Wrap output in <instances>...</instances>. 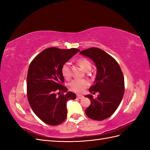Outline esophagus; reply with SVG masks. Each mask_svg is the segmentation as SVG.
<instances>
[{"mask_svg":"<svg viewBox=\"0 0 150 150\" xmlns=\"http://www.w3.org/2000/svg\"><path fill=\"white\" fill-rule=\"evenodd\" d=\"M83 97H84L83 95H77V98H79V99H81V98H82Z\"/></svg>","mask_w":150,"mask_h":150,"instance_id":"1","label":"esophagus"}]
</instances>
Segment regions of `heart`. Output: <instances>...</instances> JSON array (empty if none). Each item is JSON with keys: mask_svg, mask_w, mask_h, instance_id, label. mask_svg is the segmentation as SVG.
I'll return each mask as SVG.
<instances>
[{"mask_svg": "<svg viewBox=\"0 0 150 150\" xmlns=\"http://www.w3.org/2000/svg\"><path fill=\"white\" fill-rule=\"evenodd\" d=\"M79 64L81 68L86 71L88 68H91V63L88 60L82 58L79 60ZM62 74L64 78L68 80L71 77V70H70V62H66L64 64L61 69ZM90 83L85 79H74L68 84L69 90L75 93H81L84 91Z\"/></svg>", "mask_w": 150, "mask_h": 150, "instance_id": "b5f03b06", "label": "heart"}]
</instances>
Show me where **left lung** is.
Listing matches in <instances>:
<instances>
[{"label": "left lung", "instance_id": "1", "mask_svg": "<svg viewBox=\"0 0 150 150\" xmlns=\"http://www.w3.org/2000/svg\"><path fill=\"white\" fill-rule=\"evenodd\" d=\"M80 54L91 59L96 66L94 85L89 91L99 93L96 98L91 95L85 96L91 101L86 114L91 119L104 120L112 115L122 100L124 80L122 70L116 60L101 49L91 47L81 51Z\"/></svg>", "mask_w": 150, "mask_h": 150}]
</instances>
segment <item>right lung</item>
<instances>
[{
    "mask_svg": "<svg viewBox=\"0 0 150 150\" xmlns=\"http://www.w3.org/2000/svg\"><path fill=\"white\" fill-rule=\"evenodd\" d=\"M79 51L76 48L50 47L35 57L29 66L28 101L36 115L49 125L57 126L63 122L67 117V102L76 98L75 93L68 91L62 84L64 80L61 69L64 64Z\"/></svg>",
    "mask_w": 150,
    "mask_h": 150,
    "instance_id": "right-lung-1",
    "label": "right lung"
}]
</instances>
